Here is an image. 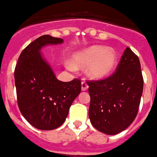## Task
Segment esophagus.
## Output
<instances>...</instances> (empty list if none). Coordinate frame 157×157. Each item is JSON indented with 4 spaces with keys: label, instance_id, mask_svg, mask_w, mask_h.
Returning <instances> with one entry per match:
<instances>
[{
    "label": "esophagus",
    "instance_id": "34e87169",
    "mask_svg": "<svg viewBox=\"0 0 157 157\" xmlns=\"http://www.w3.org/2000/svg\"><path fill=\"white\" fill-rule=\"evenodd\" d=\"M88 89V85L87 83L86 82H82V91H86Z\"/></svg>",
    "mask_w": 157,
    "mask_h": 157
}]
</instances>
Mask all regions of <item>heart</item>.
<instances>
[{"instance_id": "obj_1", "label": "heart", "mask_w": 157, "mask_h": 157, "mask_svg": "<svg viewBox=\"0 0 157 157\" xmlns=\"http://www.w3.org/2000/svg\"><path fill=\"white\" fill-rule=\"evenodd\" d=\"M117 54L113 48L102 45H93L87 48L74 53L71 58L73 68L86 69L90 78L99 80L110 75L117 65Z\"/></svg>"}]
</instances>
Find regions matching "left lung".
I'll use <instances>...</instances> for the list:
<instances>
[{"label":"left lung","instance_id":"obj_1","mask_svg":"<svg viewBox=\"0 0 157 157\" xmlns=\"http://www.w3.org/2000/svg\"><path fill=\"white\" fill-rule=\"evenodd\" d=\"M89 118L106 135H117L131 124L138 113L144 80L138 56L127 47L115 72L108 78L88 81Z\"/></svg>","mask_w":157,"mask_h":157}]
</instances>
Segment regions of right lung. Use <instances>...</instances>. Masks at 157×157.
Listing matches in <instances>:
<instances>
[{
    "label": "right lung",
    "mask_w": 157,
    "mask_h": 157,
    "mask_svg": "<svg viewBox=\"0 0 157 157\" xmlns=\"http://www.w3.org/2000/svg\"><path fill=\"white\" fill-rule=\"evenodd\" d=\"M63 42L52 36H41L22 50L16 65L14 77L20 112L30 124L42 130L55 129L65 122L82 89L79 79L59 81L40 53L46 45Z\"/></svg>",
    "instance_id": "right-lung-1"
}]
</instances>
